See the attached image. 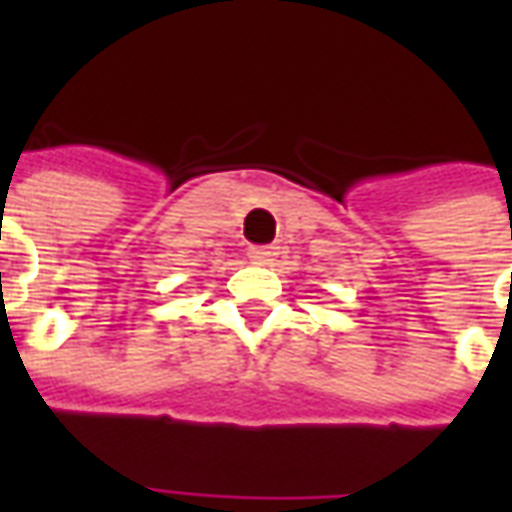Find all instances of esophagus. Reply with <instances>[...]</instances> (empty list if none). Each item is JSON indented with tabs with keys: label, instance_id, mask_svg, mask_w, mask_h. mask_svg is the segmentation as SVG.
Masks as SVG:
<instances>
[{
	"label": "esophagus",
	"instance_id": "1",
	"mask_svg": "<svg viewBox=\"0 0 512 512\" xmlns=\"http://www.w3.org/2000/svg\"><path fill=\"white\" fill-rule=\"evenodd\" d=\"M274 255H277V249H274V246H252V249H249V260L257 263V266H266V263H271Z\"/></svg>",
	"mask_w": 512,
	"mask_h": 512
}]
</instances>
